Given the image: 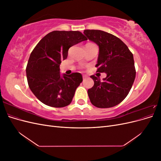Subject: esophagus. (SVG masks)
Here are the masks:
<instances>
[{
  "mask_svg": "<svg viewBox=\"0 0 161 161\" xmlns=\"http://www.w3.org/2000/svg\"><path fill=\"white\" fill-rule=\"evenodd\" d=\"M87 78H88V76H87L86 75H82V79H83V80H85L86 79H87Z\"/></svg>",
  "mask_w": 161,
  "mask_h": 161,
  "instance_id": "obj_1",
  "label": "esophagus"
}]
</instances>
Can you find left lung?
<instances>
[{"label": "left lung", "instance_id": "8db88e82", "mask_svg": "<svg viewBox=\"0 0 161 161\" xmlns=\"http://www.w3.org/2000/svg\"><path fill=\"white\" fill-rule=\"evenodd\" d=\"M83 33L99 47L97 72L107 74L102 81L91 76L94 85L88 90L90 101L97 108H112L127 97L133 85L136 77L133 54L119 38L111 33L94 30Z\"/></svg>", "mask_w": 161, "mask_h": 161}]
</instances>
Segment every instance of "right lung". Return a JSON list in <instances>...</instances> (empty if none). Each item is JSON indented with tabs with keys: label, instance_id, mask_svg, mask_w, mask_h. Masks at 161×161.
<instances>
[{
	"label": "right lung",
	"instance_id": "add662e5",
	"mask_svg": "<svg viewBox=\"0 0 161 161\" xmlns=\"http://www.w3.org/2000/svg\"><path fill=\"white\" fill-rule=\"evenodd\" d=\"M87 38L79 31H53L34 47L26 67L28 85L37 98L53 108H63L72 100L82 81L79 72L61 76L60 64L70 47Z\"/></svg>",
	"mask_w": 161,
	"mask_h": 161
}]
</instances>
